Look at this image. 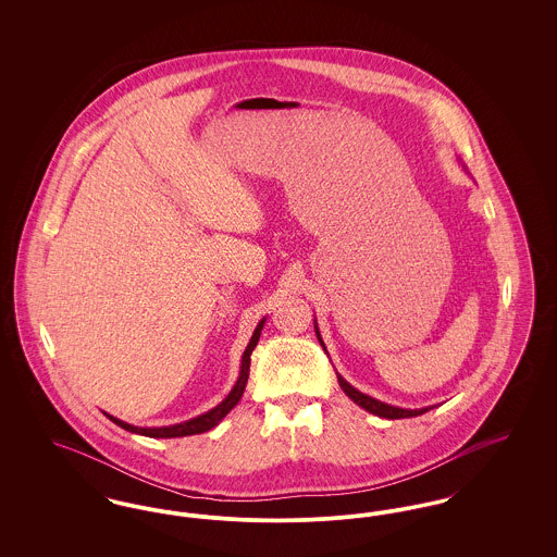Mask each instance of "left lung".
Masks as SVG:
<instances>
[{"mask_svg": "<svg viewBox=\"0 0 557 557\" xmlns=\"http://www.w3.org/2000/svg\"><path fill=\"white\" fill-rule=\"evenodd\" d=\"M463 169H466V166H463ZM466 171H468V169H466ZM315 334H318V341L321 343V346L325 348L323 341H321V334H319L318 321H315ZM338 384H341V388L345 391L346 397L350 398L352 403H357L359 407H363L366 411H370L373 416H377V418H386V420H403V418H416V416H422L425 411L434 409V405H430V407H422V409H403V407L388 405V403H384V400H377V398L370 397V395H366V393L357 391L355 386H350V384L346 382L345 377H343L341 373H338Z\"/></svg>", "mask_w": 557, "mask_h": 557, "instance_id": "obj_1", "label": "left lung"}]
</instances>
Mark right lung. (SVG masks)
I'll return each mask as SVG.
<instances>
[{"label":"right lung","instance_id":"right-lung-1","mask_svg":"<svg viewBox=\"0 0 557 557\" xmlns=\"http://www.w3.org/2000/svg\"><path fill=\"white\" fill-rule=\"evenodd\" d=\"M263 325H265V318L261 319V321H259V325L255 327L252 338H250V343H248L246 350H244V355H242L239 375L238 380H236V384H234V388L230 391V395L223 398L216 407H212L211 411H207V413H202V416H198V418H191V420L182 422V424L160 425V428H139V425L127 424V422H123V420H119V418L110 416L107 411H104V416H107L110 422L121 425L123 430L133 432V434H141V436H150V438H180V436L202 434V432L211 430V428L219 424V422H221V420H223V418H225V416H227V413L238 405L239 398L244 395V388H246V382H248V373H250V355H252L255 346H257L259 338H261V330H263Z\"/></svg>","mask_w":557,"mask_h":557}]
</instances>
